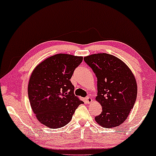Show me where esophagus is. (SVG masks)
<instances>
[{"mask_svg": "<svg viewBox=\"0 0 156 156\" xmlns=\"http://www.w3.org/2000/svg\"><path fill=\"white\" fill-rule=\"evenodd\" d=\"M86 100H87V102L88 104H91V102L93 101V99H91L90 97H89V96H87V97H86Z\"/></svg>", "mask_w": 156, "mask_h": 156, "instance_id": "obj_1", "label": "esophagus"}]
</instances>
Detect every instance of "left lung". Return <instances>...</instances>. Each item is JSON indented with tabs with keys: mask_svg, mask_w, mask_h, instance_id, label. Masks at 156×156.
I'll list each match as a JSON object with an SVG mask.
<instances>
[{
	"mask_svg": "<svg viewBox=\"0 0 156 156\" xmlns=\"http://www.w3.org/2000/svg\"><path fill=\"white\" fill-rule=\"evenodd\" d=\"M97 78V97L102 112L95 121L110 129L124 122L133 108L137 97V84L133 74L126 64L106 53L91 55L84 58Z\"/></svg>",
	"mask_w": 156,
	"mask_h": 156,
	"instance_id": "left-lung-1",
	"label": "left lung"
}]
</instances>
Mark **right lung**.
Here are the masks:
<instances>
[{
	"label": "right lung",
	"instance_id": "right-lung-1",
	"mask_svg": "<svg viewBox=\"0 0 156 156\" xmlns=\"http://www.w3.org/2000/svg\"><path fill=\"white\" fill-rule=\"evenodd\" d=\"M82 57L57 54L40 63L29 80L30 103L37 120L50 129L65 126L79 105L84 102L74 95L70 82Z\"/></svg>",
	"mask_w": 156,
	"mask_h": 156
}]
</instances>
